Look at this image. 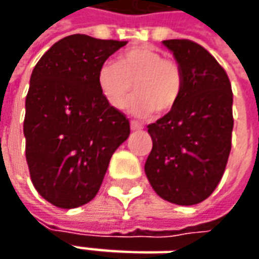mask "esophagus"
Instances as JSON below:
<instances>
[{"label": "esophagus", "mask_w": 259, "mask_h": 259, "mask_svg": "<svg viewBox=\"0 0 259 259\" xmlns=\"http://www.w3.org/2000/svg\"><path fill=\"white\" fill-rule=\"evenodd\" d=\"M143 128H144V125L141 124V122L134 121V119L131 121V130H133V131H137V130H143Z\"/></svg>", "instance_id": "obj_1"}]
</instances>
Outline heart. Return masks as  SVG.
<instances>
[{
    "label": "heart",
    "mask_w": 259,
    "mask_h": 259,
    "mask_svg": "<svg viewBox=\"0 0 259 259\" xmlns=\"http://www.w3.org/2000/svg\"><path fill=\"white\" fill-rule=\"evenodd\" d=\"M130 108L137 115L168 114L180 99L183 73L177 62L164 59L151 46H137L122 52L116 63H105L98 70V88L115 109L124 108L133 92Z\"/></svg>",
    "instance_id": "b5f03b06"
}]
</instances>
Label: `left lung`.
Segmentation results:
<instances>
[{"mask_svg":"<svg viewBox=\"0 0 259 259\" xmlns=\"http://www.w3.org/2000/svg\"><path fill=\"white\" fill-rule=\"evenodd\" d=\"M183 73L173 111L150 124L153 148L145 174L170 203L197 204L213 193L232 145L234 94L225 69L192 40H164Z\"/></svg>","mask_w":259,"mask_h":259,"instance_id":"obj_1","label":"left lung"}]
</instances>
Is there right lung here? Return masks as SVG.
<instances>
[{
	"label": "right lung",
	"mask_w": 259,
	"mask_h": 259,
	"mask_svg": "<svg viewBox=\"0 0 259 259\" xmlns=\"http://www.w3.org/2000/svg\"><path fill=\"white\" fill-rule=\"evenodd\" d=\"M126 41L72 34L37 62L25 98V158L35 190L73 209L94 199L130 121L104 99L98 70Z\"/></svg>",
	"instance_id": "right-lung-1"
}]
</instances>
